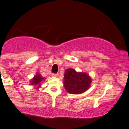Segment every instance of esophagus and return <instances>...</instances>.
Segmentation results:
<instances>
[{
  "label": "esophagus",
  "instance_id": "1",
  "mask_svg": "<svg viewBox=\"0 0 129 129\" xmlns=\"http://www.w3.org/2000/svg\"><path fill=\"white\" fill-rule=\"evenodd\" d=\"M57 76H58L57 74H52L51 76H52V77H57Z\"/></svg>",
  "mask_w": 129,
  "mask_h": 129
}]
</instances>
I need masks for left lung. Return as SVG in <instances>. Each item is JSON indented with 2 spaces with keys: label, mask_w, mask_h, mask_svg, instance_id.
Returning a JSON list of instances; mask_svg holds the SVG:
<instances>
[{
  "label": "left lung",
  "mask_w": 129,
  "mask_h": 129,
  "mask_svg": "<svg viewBox=\"0 0 129 129\" xmlns=\"http://www.w3.org/2000/svg\"><path fill=\"white\" fill-rule=\"evenodd\" d=\"M92 79L88 73L77 72L75 69H66L63 78L66 90L71 94H81L90 88Z\"/></svg>",
  "instance_id": "8db88e82"
}]
</instances>
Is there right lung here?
Returning <instances> with one entry per match:
<instances>
[{
  "mask_svg": "<svg viewBox=\"0 0 129 129\" xmlns=\"http://www.w3.org/2000/svg\"><path fill=\"white\" fill-rule=\"evenodd\" d=\"M45 79L46 78L42 76L41 74L39 72H37L36 75L34 76V78L30 80V84L31 85H33L36 89H38L41 86V82L44 81Z\"/></svg>",
  "mask_w": 129,
  "mask_h": 129,
  "instance_id": "1",
  "label": "right lung"
}]
</instances>
